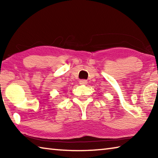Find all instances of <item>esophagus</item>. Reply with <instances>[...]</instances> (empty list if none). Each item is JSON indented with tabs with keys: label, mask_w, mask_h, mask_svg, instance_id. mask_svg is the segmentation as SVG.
Listing matches in <instances>:
<instances>
[{
	"label": "esophagus",
	"mask_w": 158,
	"mask_h": 158,
	"mask_svg": "<svg viewBox=\"0 0 158 158\" xmlns=\"http://www.w3.org/2000/svg\"><path fill=\"white\" fill-rule=\"evenodd\" d=\"M79 84H81V85H85L87 84V81L85 79H82V80H80L79 81Z\"/></svg>",
	"instance_id": "obj_1"
}]
</instances>
